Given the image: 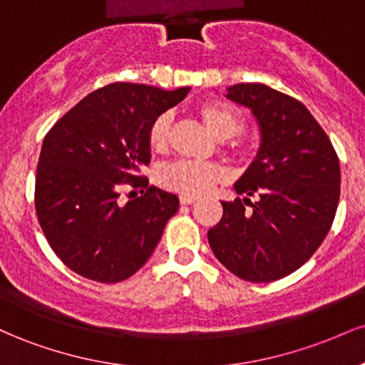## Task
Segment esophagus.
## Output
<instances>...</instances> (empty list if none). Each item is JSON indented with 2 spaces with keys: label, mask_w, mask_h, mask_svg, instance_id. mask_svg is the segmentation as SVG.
Returning a JSON list of instances; mask_svg holds the SVG:
<instances>
[{
  "label": "esophagus",
  "mask_w": 365,
  "mask_h": 365,
  "mask_svg": "<svg viewBox=\"0 0 365 365\" xmlns=\"http://www.w3.org/2000/svg\"><path fill=\"white\" fill-rule=\"evenodd\" d=\"M195 200H197V197H194V195H180V204H183V206L194 204Z\"/></svg>",
  "instance_id": "34e87169"
}]
</instances>
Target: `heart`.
<instances>
[{
  "label": "heart",
  "mask_w": 365,
  "mask_h": 365,
  "mask_svg": "<svg viewBox=\"0 0 365 365\" xmlns=\"http://www.w3.org/2000/svg\"><path fill=\"white\" fill-rule=\"evenodd\" d=\"M200 120L204 121L209 132L220 140L232 139L244 130V118L235 108L226 103L209 101L197 108ZM171 115L161 113L150 123L148 132L149 148L156 153H165L170 144ZM233 153L244 154L245 149L242 144H233ZM228 173L223 166L215 163H197V161H178L165 166L159 171V182L168 190L178 192L182 195H200L206 194L217 183L225 182Z\"/></svg>",
  "instance_id": "1"
}]
</instances>
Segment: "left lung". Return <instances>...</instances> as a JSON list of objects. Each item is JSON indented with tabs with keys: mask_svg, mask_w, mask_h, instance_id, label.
<instances>
[{
	"mask_svg": "<svg viewBox=\"0 0 365 365\" xmlns=\"http://www.w3.org/2000/svg\"><path fill=\"white\" fill-rule=\"evenodd\" d=\"M226 98L252 111L261 145L233 185L244 197L221 202L223 217L207 240L217 261L238 278L274 282L307 262L328 235L340 200V161L297 99L264 83H237ZM252 195L259 200L250 203Z\"/></svg>",
	"mask_w": 365,
	"mask_h": 365,
	"instance_id": "left-lung-1",
	"label": "left lung"
}]
</instances>
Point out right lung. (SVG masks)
<instances>
[{"instance_id": "right-lung-1", "label": "right lung", "mask_w": 365, "mask_h": 365, "mask_svg": "<svg viewBox=\"0 0 365 365\" xmlns=\"http://www.w3.org/2000/svg\"><path fill=\"white\" fill-rule=\"evenodd\" d=\"M190 87L163 91L116 82L91 92L46 133L36 175V211L54 254L99 283L140 269L178 211V197L139 171L150 161L153 120L185 99ZM123 185L144 196L119 200Z\"/></svg>"}]
</instances>
